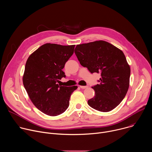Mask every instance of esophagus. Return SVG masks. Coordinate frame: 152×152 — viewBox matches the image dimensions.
Returning <instances> with one entry per match:
<instances>
[{
    "mask_svg": "<svg viewBox=\"0 0 152 152\" xmlns=\"http://www.w3.org/2000/svg\"><path fill=\"white\" fill-rule=\"evenodd\" d=\"M88 87V86H80V88L82 89H85V88H87Z\"/></svg>",
    "mask_w": 152,
    "mask_h": 152,
    "instance_id": "esophagus-1",
    "label": "esophagus"
}]
</instances>
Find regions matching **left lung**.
I'll list each match as a JSON object with an SVG mask.
<instances>
[{
  "mask_svg": "<svg viewBox=\"0 0 152 152\" xmlns=\"http://www.w3.org/2000/svg\"><path fill=\"white\" fill-rule=\"evenodd\" d=\"M75 53L81 66L91 73H100L99 84L92 88L90 106L101 112H109L124 98L129 86L131 69L123 52L110 43L96 41L77 45Z\"/></svg>",
  "mask_w": 152,
  "mask_h": 152,
  "instance_id": "left-lung-1",
  "label": "left lung"
}]
</instances>
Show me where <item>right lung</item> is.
<instances>
[{
	"mask_svg": "<svg viewBox=\"0 0 152 152\" xmlns=\"http://www.w3.org/2000/svg\"><path fill=\"white\" fill-rule=\"evenodd\" d=\"M75 45L62 46L47 43L28 58L23 77L24 87L38 109L45 114L56 116L66 111L72 93L77 86L57 84L66 77L65 64L74 52Z\"/></svg>",
	"mask_w": 152,
	"mask_h": 152,
	"instance_id": "add662e5",
	"label": "right lung"
}]
</instances>
